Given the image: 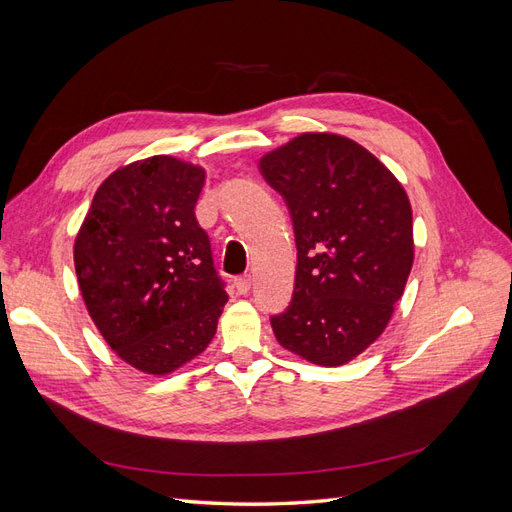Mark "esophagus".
Here are the masks:
<instances>
[{
	"label": "esophagus",
	"instance_id": "1",
	"mask_svg": "<svg viewBox=\"0 0 512 512\" xmlns=\"http://www.w3.org/2000/svg\"><path fill=\"white\" fill-rule=\"evenodd\" d=\"M235 288H237V292H239V294L250 292V288H252V277H250V275H241V277H237V280H235Z\"/></svg>",
	"mask_w": 512,
	"mask_h": 512
}]
</instances>
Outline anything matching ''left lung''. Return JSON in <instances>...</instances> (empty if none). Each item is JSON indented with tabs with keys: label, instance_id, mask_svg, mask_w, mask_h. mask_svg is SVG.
Listing matches in <instances>:
<instances>
[{
	"label": "left lung",
	"instance_id": "obj_1",
	"mask_svg": "<svg viewBox=\"0 0 512 512\" xmlns=\"http://www.w3.org/2000/svg\"><path fill=\"white\" fill-rule=\"evenodd\" d=\"M297 239L292 303L271 318L282 348L339 367L384 333L414 262L404 185L342 134L303 132L260 158Z\"/></svg>",
	"mask_w": 512,
	"mask_h": 512
}]
</instances>
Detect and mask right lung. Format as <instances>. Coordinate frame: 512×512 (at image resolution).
I'll use <instances>...</instances> for the list:
<instances>
[{
    "instance_id": "obj_1",
    "label": "right lung",
    "mask_w": 512,
    "mask_h": 512,
    "mask_svg": "<svg viewBox=\"0 0 512 512\" xmlns=\"http://www.w3.org/2000/svg\"><path fill=\"white\" fill-rule=\"evenodd\" d=\"M205 168L151 156L117 168L74 239L81 297L104 342L147 376H168L211 344L228 294L194 207Z\"/></svg>"
}]
</instances>
